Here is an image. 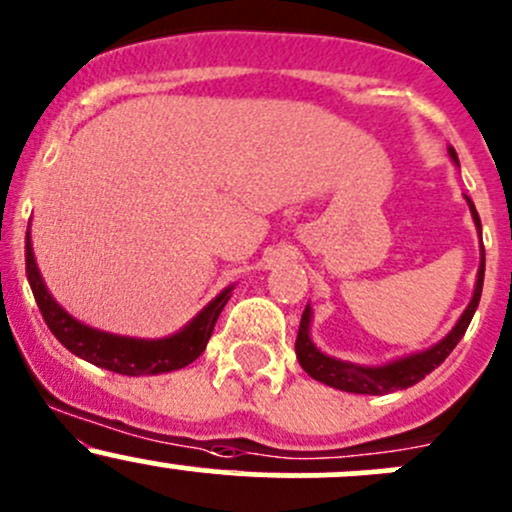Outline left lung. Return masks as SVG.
<instances>
[{"label": "left lung", "instance_id": "1", "mask_svg": "<svg viewBox=\"0 0 512 512\" xmlns=\"http://www.w3.org/2000/svg\"><path fill=\"white\" fill-rule=\"evenodd\" d=\"M449 154H451V159L459 164L454 149H449ZM469 206L473 213V223H476L478 230H481V218H478L476 208H473L471 201H469ZM483 272H486V252L481 255V267H478V279H476V289H473L471 304L466 306V311L461 314L459 324L454 326V331H451L444 341H439L437 346H432L429 351L410 355V358L395 360V363H390V365H380V368H363V365L343 363V360L328 358V355L321 353L309 338L311 309L306 306L304 314H301L297 343H294L301 368H304L311 378L319 380V383H324L328 387H336V390H343V392H355V395H387V392L412 387L422 378H427L434 368H439V365L446 360V355L454 351L456 343H459L461 336L466 333L473 314H476L478 301H481Z\"/></svg>", "mask_w": 512, "mask_h": 512}]
</instances>
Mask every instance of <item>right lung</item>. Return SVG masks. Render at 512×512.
<instances>
[{
    "label": "right lung",
    "mask_w": 512,
    "mask_h": 512,
    "mask_svg": "<svg viewBox=\"0 0 512 512\" xmlns=\"http://www.w3.org/2000/svg\"><path fill=\"white\" fill-rule=\"evenodd\" d=\"M26 277H29L31 292L39 304L43 321L51 328L53 336L78 358L120 375H159L193 363L206 351L215 321H218L223 306L228 304L230 289H233L228 287L225 292H220L191 324L174 336L161 338V341H142V338L112 336V333L80 324L71 314H66L43 284L34 260V250H31L29 233H26Z\"/></svg>",
    "instance_id": "add662e5"
}]
</instances>
